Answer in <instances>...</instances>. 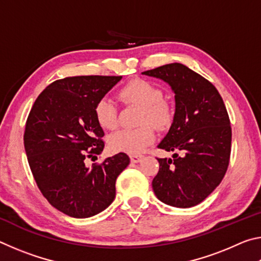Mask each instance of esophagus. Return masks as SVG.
I'll return each instance as SVG.
<instances>
[{
    "label": "esophagus",
    "instance_id": "1",
    "mask_svg": "<svg viewBox=\"0 0 261 261\" xmlns=\"http://www.w3.org/2000/svg\"><path fill=\"white\" fill-rule=\"evenodd\" d=\"M143 159H144V155H138V154L130 156L131 162H134V163H138V162H140L141 160H143Z\"/></svg>",
    "mask_w": 261,
    "mask_h": 261
}]
</instances>
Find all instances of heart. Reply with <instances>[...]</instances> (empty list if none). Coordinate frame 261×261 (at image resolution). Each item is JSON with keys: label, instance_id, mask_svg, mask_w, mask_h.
<instances>
[{"label": "heart", "instance_id": "b5f03b06", "mask_svg": "<svg viewBox=\"0 0 261 261\" xmlns=\"http://www.w3.org/2000/svg\"><path fill=\"white\" fill-rule=\"evenodd\" d=\"M117 96L123 103L140 106L138 124L135 129H122L109 137V146L116 152L139 154L151 145L159 131L169 129L174 121V108L163 99V91L155 84L143 78H135L122 86ZM98 124L107 130H114L118 124L117 108L112 100L100 99L94 107Z\"/></svg>", "mask_w": 261, "mask_h": 261}]
</instances>
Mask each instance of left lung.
<instances>
[{"instance_id":"1","label":"left lung","mask_w":261,"mask_h":261,"mask_svg":"<svg viewBox=\"0 0 261 261\" xmlns=\"http://www.w3.org/2000/svg\"><path fill=\"white\" fill-rule=\"evenodd\" d=\"M169 84L176 110L159 148L175 153L159 159L152 187L167 205L188 208L206 199L226 175L231 152V126L226 106L211 82L187 65L170 63L144 71Z\"/></svg>"}]
</instances>
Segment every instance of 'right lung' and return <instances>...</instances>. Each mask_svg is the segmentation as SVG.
<instances>
[{
  "mask_svg": "<svg viewBox=\"0 0 261 261\" xmlns=\"http://www.w3.org/2000/svg\"><path fill=\"white\" fill-rule=\"evenodd\" d=\"M121 76H77L48 85L26 121L24 146L39 190L51 206L77 219L112 204L116 178L130 163L125 153L85 166L103 151L105 132L94 107Z\"/></svg>",
  "mask_w": 261,
  "mask_h": 261,
  "instance_id": "add662e5",
  "label": "right lung"
}]
</instances>
